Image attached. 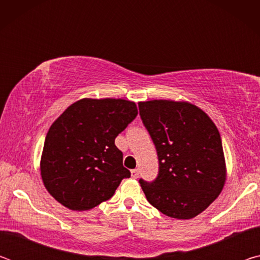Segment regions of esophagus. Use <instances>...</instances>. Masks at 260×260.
<instances>
[{
  "instance_id": "obj_1",
  "label": "esophagus",
  "mask_w": 260,
  "mask_h": 260,
  "mask_svg": "<svg viewBox=\"0 0 260 260\" xmlns=\"http://www.w3.org/2000/svg\"><path fill=\"white\" fill-rule=\"evenodd\" d=\"M131 175L133 179H138L139 178V170H132Z\"/></svg>"
}]
</instances>
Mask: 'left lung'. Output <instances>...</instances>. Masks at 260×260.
<instances>
[{
	"instance_id": "1",
	"label": "left lung",
	"mask_w": 260,
	"mask_h": 260,
	"mask_svg": "<svg viewBox=\"0 0 260 260\" xmlns=\"http://www.w3.org/2000/svg\"><path fill=\"white\" fill-rule=\"evenodd\" d=\"M155 144L159 170L151 182L140 179L149 203L167 217L191 219L221 192L226 164L221 138L203 110L188 102L139 103Z\"/></svg>"
}]
</instances>
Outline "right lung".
I'll use <instances>...</instances> for the list:
<instances>
[{
	"label": "right lung",
	"instance_id": "add662e5",
	"mask_svg": "<svg viewBox=\"0 0 260 260\" xmlns=\"http://www.w3.org/2000/svg\"><path fill=\"white\" fill-rule=\"evenodd\" d=\"M136 116V104L121 99H82L70 105L45 140L40 170L48 192L73 211L111 199L131 177L114 140Z\"/></svg>",
	"mask_w": 260,
	"mask_h": 260
}]
</instances>
